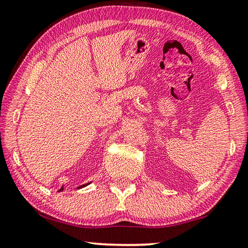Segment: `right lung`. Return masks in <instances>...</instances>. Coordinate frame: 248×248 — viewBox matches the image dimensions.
Instances as JSON below:
<instances>
[{
    "label": "right lung",
    "mask_w": 248,
    "mask_h": 248,
    "mask_svg": "<svg viewBox=\"0 0 248 248\" xmlns=\"http://www.w3.org/2000/svg\"><path fill=\"white\" fill-rule=\"evenodd\" d=\"M87 185H88V184H86V185H83V186H80V188H83V186H87ZM80 188H78V189H80ZM62 189H60L59 191H62Z\"/></svg>",
    "instance_id": "1"
}]
</instances>
